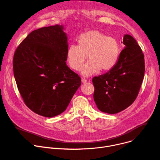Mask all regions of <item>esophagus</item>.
Returning a JSON list of instances; mask_svg holds the SVG:
<instances>
[{
  "instance_id": "1",
  "label": "esophagus",
  "mask_w": 160,
  "mask_h": 160,
  "mask_svg": "<svg viewBox=\"0 0 160 160\" xmlns=\"http://www.w3.org/2000/svg\"><path fill=\"white\" fill-rule=\"evenodd\" d=\"M81 81H82V83H86V82H87V79H86L85 78H82V79H81Z\"/></svg>"
}]
</instances>
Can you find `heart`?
<instances>
[{
	"instance_id": "b5f03b06",
	"label": "heart",
	"mask_w": 160,
	"mask_h": 160,
	"mask_svg": "<svg viewBox=\"0 0 160 160\" xmlns=\"http://www.w3.org/2000/svg\"><path fill=\"white\" fill-rule=\"evenodd\" d=\"M78 45H71L66 52L69 66L78 71L86 58L89 60L81 69L86 77L97 73L100 69L108 71L113 69L118 60L120 46L118 40L98 30H91L82 33L77 38Z\"/></svg>"
}]
</instances>
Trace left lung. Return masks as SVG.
Returning a JSON list of instances; mask_svg holds the SVG:
<instances>
[{"instance_id": "1", "label": "left lung", "mask_w": 160, "mask_h": 160, "mask_svg": "<svg viewBox=\"0 0 160 160\" xmlns=\"http://www.w3.org/2000/svg\"><path fill=\"white\" fill-rule=\"evenodd\" d=\"M123 43L125 47L115 66L92 78L94 102L100 111L110 114L117 113L132 104L144 75V55L136 40L126 34Z\"/></svg>"}]
</instances>
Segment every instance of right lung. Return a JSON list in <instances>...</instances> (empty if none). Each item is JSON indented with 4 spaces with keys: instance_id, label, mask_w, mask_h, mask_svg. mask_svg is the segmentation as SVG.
<instances>
[{
    "instance_id": "right-lung-1",
    "label": "right lung",
    "mask_w": 160,
    "mask_h": 160,
    "mask_svg": "<svg viewBox=\"0 0 160 160\" xmlns=\"http://www.w3.org/2000/svg\"><path fill=\"white\" fill-rule=\"evenodd\" d=\"M68 35L63 25L32 32L17 48L13 71L26 106L35 113L53 117L64 112L81 84L66 64Z\"/></svg>"
}]
</instances>
